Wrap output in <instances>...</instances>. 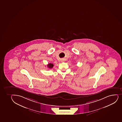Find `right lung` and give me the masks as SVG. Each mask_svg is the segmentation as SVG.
<instances>
[{"label": "right lung", "instance_id": "right-lung-1", "mask_svg": "<svg viewBox=\"0 0 122 122\" xmlns=\"http://www.w3.org/2000/svg\"><path fill=\"white\" fill-rule=\"evenodd\" d=\"M47 66L48 68L51 69L54 66V64H51V63H49V64H47Z\"/></svg>", "mask_w": 122, "mask_h": 122}]
</instances>
